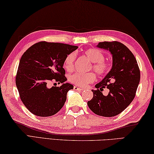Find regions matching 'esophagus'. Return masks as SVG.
I'll return each instance as SVG.
<instances>
[{
  "label": "esophagus",
  "mask_w": 154,
  "mask_h": 154,
  "mask_svg": "<svg viewBox=\"0 0 154 154\" xmlns=\"http://www.w3.org/2000/svg\"><path fill=\"white\" fill-rule=\"evenodd\" d=\"M74 89H75V90H77V91H82V90H83V88H79V87H77V86H74Z\"/></svg>",
  "instance_id": "34e87169"
}]
</instances>
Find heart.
Here are the masks:
<instances>
[{"instance_id": "heart-1", "label": "heart", "mask_w": 154, "mask_h": 154, "mask_svg": "<svg viewBox=\"0 0 154 154\" xmlns=\"http://www.w3.org/2000/svg\"><path fill=\"white\" fill-rule=\"evenodd\" d=\"M85 57L92 63V69L98 75H103L108 72L109 64L104 60V55L97 48H89L84 51ZM76 54L71 52L66 56L64 61V68L67 71H72L74 69ZM96 75L93 72H75L69 76V81L75 85L83 87L88 86L89 83L94 82Z\"/></svg>"}]
</instances>
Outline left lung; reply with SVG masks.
Returning a JSON list of instances; mask_svg holds the SVG:
<instances>
[{
  "mask_svg": "<svg viewBox=\"0 0 154 154\" xmlns=\"http://www.w3.org/2000/svg\"><path fill=\"white\" fill-rule=\"evenodd\" d=\"M112 56V66L108 73L92 89L94 97L88 105L97 115L111 117L121 113L135 96L140 81V71L135 57L127 46L119 42H103L97 45ZM107 87L109 93L104 96L101 91Z\"/></svg>",
  "mask_w": 154,
  "mask_h": 154,
  "instance_id": "1",
  "label": "left lung"
}]
</instances>
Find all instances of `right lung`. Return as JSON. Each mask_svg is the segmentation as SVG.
Masks as SVG:
<instances>
[{"label": "right lung", "instance_id": "1", "mask_svg": "<svg viewBox=\"0 0 154 154\" xmlns=\"http://www.w3.org/2000/svg\"><path fill=\"white\" fill-rule=\"evenodd\" d=\"M78 47L69 44L40 42L23 53L16 75V86L22 102L34 115L46 117L57 114L65 104L73 85L65 82L63 68L66 56ZM61 83L48 87L50 80Z\"/></svg>", "mask_w": 154, "mask_h": 154}]
</instances>
